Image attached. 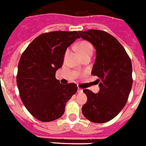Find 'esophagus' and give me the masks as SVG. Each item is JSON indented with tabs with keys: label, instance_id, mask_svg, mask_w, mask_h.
<instances>
[{
	"label": "esophagus",
	"instance_id": "obj_1",
	"mask_svg": "<svg viewBox=\"0 0 146 146\" xmlns=\"http://www.w3.org/2000/svg\"><path fill=\"white\" fill-rule=\"evenodd\" d=\"M77 92L80 94V93L83 92V90H82V89H81V88H78V89H77Z\"/></svg>",
	"mask_w": 146,
	"mask_h": 146
}]
</instances>
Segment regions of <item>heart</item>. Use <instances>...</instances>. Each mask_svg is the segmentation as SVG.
I'll return each mask as SVG.
<instances>
[{"mask_svg":"<svg viewBox=\"0 0 146 146\" xmlns=\"http://www.w3.org/2000/svg\"><path fill=\"white\" fill-rule=\"evenodd\" d=\"M77 50L82 55V57L85 55H88V54H92L93 52V47L91 44L89 42H86V41H83V42H80L78 46H77ZM69 50H67L65 52V57H66L67 55L69 54Z\"/></svg>","mask_w":146,"mask_h":146,"instance_id":"heart-1","label":"heart"}]
</instances>
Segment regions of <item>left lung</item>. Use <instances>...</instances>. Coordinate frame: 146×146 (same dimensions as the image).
Masks as SVG:
<instances>
[{"label":"left lung","instance_id":"1","mask_svg":"<svg viewBox=\"0 0 146 146\" xmlns=\"http://www.w3.org/2000/svg\"><path fill=\"white\" fill-rule=\"evenodd\" d=\"M81 38L96 49L91 74L97 76L99 91L83 90L88 102L82 106L85 118L94 123L110 121L124 108L132 86V66L123 46L110 33L99 30L79 31Z\"/></svg>","mask_w":146,"mask_h":146}]
</instances>
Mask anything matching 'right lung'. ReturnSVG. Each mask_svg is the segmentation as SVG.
<instances>
[{"label": "right lung", "instance_id": "right-lung-1", "mask_svg": "<svg viewBox=\"0 0 146 146\" xmlns=\"http://www.w3.org/2000/svg\"><path fill=\"white\" fill-rule=\"evenodd\" d=\"M80 38L77 31H52L39 35L22 54L17 85L31 114L43 122L60 118L66 104L77 92L75 83L60 84L55 72L62 66L66 50Z\"/></svg>", "mask_w": 146, "mask_h": 146}]
</instances>
